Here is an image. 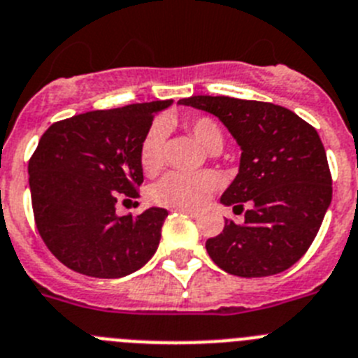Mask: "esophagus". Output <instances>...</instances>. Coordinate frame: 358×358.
Here are the masks:
<instances>
[{
	"instance_id": "34e87169",
	"label": "esophagus",
	"mask_w": 358,
	"mask_h": 358,
	"mask_svg": "<svg viewBox=\"0 0 358 358\" xmlns=\"http://www.w3.org/2000/svg\"><path fill=\"white\" fill-rule=\"evenodd\" d=\"M175 210L183 212V214H189V215H192V217H194V215H198V210H194V208H189V207H180V208H175Z\"/></svg>"
}]
</instances>
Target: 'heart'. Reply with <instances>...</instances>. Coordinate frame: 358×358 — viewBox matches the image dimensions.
Returning <instances> with one entry per match:
<instances>
[{
    "instance_id": "b5f03b06",
    "label": "heart",
    "mask_w": 358,
    "mask_h": 358,
    "mask_svg": "<svg viewBox=\"0 0 358 358\" xmlns=\"http://www.w3.org/2000/svg\"><path fill=\"white\" fill-rule=\"evenodd\" d=\"M191 135L210 153H215L223 148L224 134L221 124L208 115H194L183 121ZM167 127L164 121H155L144 134L139 146V162L143 171L148 175H157L164 166V153H166ZM219 178L212 171L201 173H167L164 178L155 182L148 191L151 203L160 207L180 208L198 207L208 198L217 187Z\"/></svg>"
}]
</instances>
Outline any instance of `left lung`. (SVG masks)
Returning a JSON list of instances; mask_svg holds the SVG:
<instances>
[{
    "label": "left lung",
    "mask_w": 358,
    "mask_h": 358,
    "mask_svg": "<svg viewBox=\"0 0 358 358\" xmlns=\"http://www.w3.org/2000/svg\"><path fill=\"white\" fill-rule=\"evenodd\" d=\"M180 103L217 115L243 150L239 175L221 203L244 212V223L224 221L205 244L210 259L243 278L289 269L307 253L331 201L330 167L315 128L266 101L192 96Z\"/></svg>",
    "instance_id": "obj_1"
}]
</instances>
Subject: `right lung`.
<instances>
[{
    "instance_id": "add662e5",
    "label": "right lung",
    "mask_w": 358,
    "mask_h": 358,
    "mask_svg": "<svg viewBox=\"0 0 358 358\" xmlns=\"http://www.w3.org/2000/svg\"><path fill=\"white\" fill-rule=\"evenodd\" d=\"M169 105L171 99L91 110L44 131L28 162L31 208L44 244L64 266L121 278L153 257L166 208L117 215L115 207L139 198L141 141Z\"/></svg>"
}]
</instances>
